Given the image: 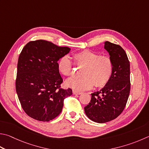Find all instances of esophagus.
<instances>
[{
	"instance_id": "1",
	"label": "esophagus",
	"mask_w": 149,
	"mask_h": 149,
	"mask_svg": "<svg viewBox=\"0 0 149 149\" xmlns=\"http://www.w3.org/2000/svg\"><path fill=\"white\" fill-rule=\"evenodd\" d=\"M73 94H81V92L74 90V91H73Z\"/></svg>"
}]
</instances>
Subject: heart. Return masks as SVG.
<instances>
[{
	"instance_id": "1",
	"label": "heart",
	"mask_w": 149,
	"mask_h": 149,
	"mask_svg": "<svg viewBox=\"0 0 149 149\" xmlns=\"http://www.w3.org/2000/svg\"><path fill=\"white\" fill-rule=\"evenodd\" d=\"M75 66L82 68L81 77L71 78L66 81L67 86L76 91H85L91 88H102L110 81L113 74L114 65L109 56L90 50H84L73 55ZM58 70L64 76L72 74L73 63L68 56H63L58 62Z\"/></svg>"
}]
</instances>
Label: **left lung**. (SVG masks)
Here are the masks:
<instances>
[{
    "label": "left lung",
    "instance_id": "1",
    "mask_svg": "<svg viewBox=\"0 0 149 149\" xmlns=\"http://www.w3.org/2000/svg\"><path fill=\"white\" fill-rule=\"evenodd\" d=\"M114 69L110 81L100 91L91 94L89 104L84 107L87 117L98 123H105L123 111L130 91V68L126 53L119 45L105 42Z\"/></svg>",
    "mask_w": 149,
    "mask_h": 149
}]
</instances>
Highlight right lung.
<instances>
[{"label":"right lung","instance_id":"1","mask_svg":"<svg viewBox=\"0 0 149 149\" xmlns=\"http://www.w3.org/2000/svg\"><path fill=\"white\" fill-rule=\"evenodd\" d=\"M70 48L44 40L31 41L19 56L15 89L23 109L35 120L48 122L60 114L71 88L61 87L63 79L58 61Z\"/></svg>","mask_w":149,"mask_h":149}]
</instances>
